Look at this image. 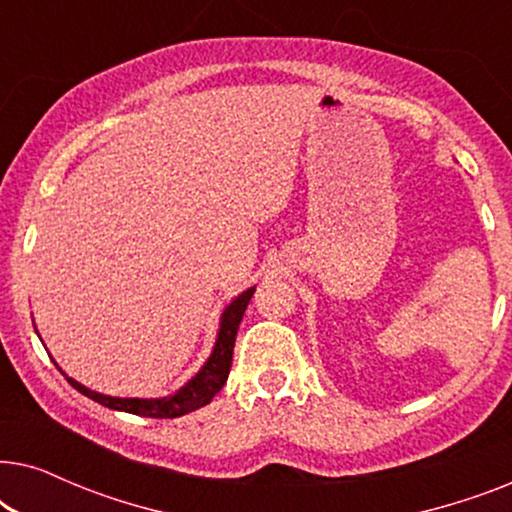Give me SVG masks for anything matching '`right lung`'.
<instances>
[{
	"label": "right lung",
	"instance_id": "1",
	"mask_svg": "<svg viewBox=\"0 0 512 512\" xmlns=\"http://www.w3.org/2000/svg\"><path fill=\"white\" fill-rule=\"evenodd\" d=\"M254 291L256 289H247L240 298H235L233 303L226 307V312H223V317H221V328H219V338H216V347H214L212 356H209V361L205 363V368H202L184 389H179L177 394L170 398H114V396L97 394V391H90L83 387V384L72 380V377H67V382L72 384L76 391H81L83 396L93 398V401L104 405V408L132 412V415H139V417L172 419V417L186 415V412L198 410V408H202V405H207L209 401H212L214 394H219L221 387L228 380L230 363H233V347H235V338H237V328H240L244 310H247Z\"/></svg>",
	"mask_w": 512,
	"mask_h": 512
}]
</instances>
